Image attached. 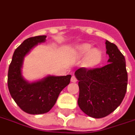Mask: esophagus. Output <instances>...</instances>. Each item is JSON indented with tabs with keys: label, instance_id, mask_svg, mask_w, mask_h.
<instances>
[{
	"label": "esophagus",
	"instance_id": "obj_1",
	"mask_svg": "<svg viewBox=\"0 0 135 135\" xmlns=\"http://www.w3.org/2000/svg\"><path fill=\"white\" fill-rule=\"evenodd\" d=\"M71 80V82L72 83H76V82H77V79H76V78L75 77V76H72V78H71V80Z\"/></svg>",
	"mask_w": 135,
	"mask_h": 135
}]
</instances>
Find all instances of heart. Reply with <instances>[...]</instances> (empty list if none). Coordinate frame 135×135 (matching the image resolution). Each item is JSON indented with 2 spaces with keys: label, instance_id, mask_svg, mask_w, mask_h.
<instances>
[{
  "label": "heart",
  "instance_id": "b5f03b06",
  "mask_svg": "<svg viewBox=\"0 0 135 135\" xmlns=\"http://www.w3.org/2000/svg\"><path fill=\"white\" fill-rule=\"evenodd\" d=\"M75 53L78 57L85 56L84 64L88 68H93L100 63L102 58V52L98 48H93L89 43H83L76 46Z\"/></svg>",
  "mask_w": 135,
  "mask_h": 135
}]
</instances>
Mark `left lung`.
Returning a JSON list of instances; mask_svg holds the SVG:
<instances>
[{"label":"left lung","mask_w":135,"mask_h":135,"mask_svg":"<svg viewBox=\"0 0 135 135\" xmlns=\"http://www.w3.org/2000/svg\"><path fill=\"white\" fill-rule=\"evenodd\" d=\"M108 64L100 68L88 70L85 68L75 73L79 80L78 103L87 115L102 118L119 107L127 86L126 62L117 45L106 40Z\"/></svg>","instance_id":"obj_1"}]
</instances>
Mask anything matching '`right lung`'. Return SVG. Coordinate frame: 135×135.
<instances>
[{"instance_id": "obj_1", "label": "right lung", "mask_w": 135, "mask_h": 135, "mask_svg": "<svg viewBox=\"0 0 135 135\" xmlns=\"http://www.w3.org/2000/svg\"><path fill=\"white\" fill-rule=\"evenodd\" d=\"M46 35L29 37L16 48L8 73V87L11 97L21 110L30 114L49 112L60 93L70 82L71 75H47L30 83L22 75L25 57L37 45L45 42Z\"/></svg>"}]
</instances>
